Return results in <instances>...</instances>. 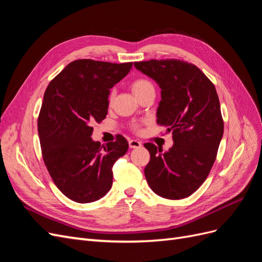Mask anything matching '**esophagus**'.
<instances>
[{
  "instance_id": "1",
  "label": "esophagus",
  "mask_w": 262,
  "mask_h": 262,
  "mask_svg": "<svg viewBox=\"0 0 262 262\" xmlns=\"http://www.w3.org/2000/svg\"><path fill=\"white\" fill-rule=\"evenodd\" d=\"M129 146L131 148H139V147L142 146V144H141V142H139L138 140H130L129 141Z\"/></svg>"
}]
</instances>
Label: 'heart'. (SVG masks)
<instances>
[{"label":"heart","mask_w":262,"mask_h":262,"mask_svg":"<svg viewBox=\"0 0 262 262\" xmlns=\"http://www.w3.org/2000/svg\"><path fill=\"white\" fill-rule=\"evenodd\" d=\"M131 90L134 93V95H136V96H139L140 94L144 93L148 90H154V86H153L152 82L148 80V78L139 77V78H136V80L132 82ZM112 99H113V93L110 94V96H109V100L112 101Z\"/></svg>","instance_id":"obj_1"}]
</instances>
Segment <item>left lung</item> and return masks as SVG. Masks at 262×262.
I'll use <instances>...</instances> for the list:
<instances>
[{"label": "left lung", "mask_w": 262, "mask_h": 262, "mask_svg": "<svg viewBox=\"0 0 262 262\" xmlns=\"http://www.w3.org/2000/svg\"><path fill=\"white\" fill-rule=\"evenodd\" d=\"M161 89L157 124L172 133V146L145 143L150 155L144 169L147 184L166 199L191 195L215 162L224 122L215 87L194 64L176 59L134 62Z\"/></svg>", "instance_id": "obj_1"}]
</instances>
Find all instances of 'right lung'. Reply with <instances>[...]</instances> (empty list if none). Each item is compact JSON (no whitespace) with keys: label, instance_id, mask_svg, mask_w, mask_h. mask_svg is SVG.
<instances>
[{"label":"right lung","instance_id":"obj_1","mask_svg":"<svg viewBox=\"0 0 262 262\" xmlns=\"http://www.w3.org/2000/svg\"><path fill=\"white\" fill-rule=\"evenodd\" d=\"M132 62L76 60L49 83L38 117L43 162L53 182L69 199L94 202L113 186V166L128 150L122 136L100 144L93 122L108 113L110 89L130 72Z\"/></svg>","mask_w":262,"mask_h":262}]
</instances>
